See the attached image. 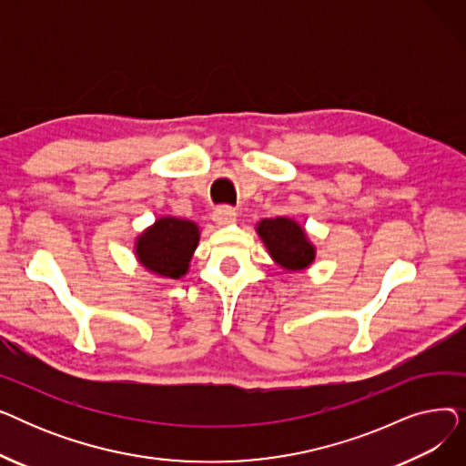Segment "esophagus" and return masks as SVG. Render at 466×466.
I'll use <instances>...</instances> for the list:
<instances>
[{"label": "esophagus", "instance_id": "obj_1", "mask_svg": "<svg viewBox=\"0 0 466 466\" xmlns=\"http://www.w3.org/2000/svg\"><path fill=\"white\" fill-rule=\"evenodd\" d=\"M211 217H213L217 227H227V225L236 223L238 213H236V209L230 208V206H220V208H217V209L213 211Z\"/></svg>", "mask_w": 466, "mask_h": 466}]
</instances>
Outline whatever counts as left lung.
<instances>
[{
    "mask_svg": "<svg viewBox=\"0 0 466 466\" xmlns=\"http://www.w3.org/2000/svg\"><path fill=\"white\" fill-rule=\"evenodd\" d=\"M257 232L268 253L289 272H300L315 260V248L297 220L287 217L262 218Z\"/></svg>",
    "mask_w": 466,
    "mask_h": 466,
    "instance_id": "8db88e82",
    "label": "left lung"
}]
</instances>
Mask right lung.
<instances>
[{
  "label": "right lung",
  "instance_id": "right-lung-1",
  "mask_svg": "<svg viewBox=\"0 0 466 466\" xmlns=\"http://www.w3.org/2000/svg\"><path fill=\"white\" fill-rule=\"evenodd\" d=\"M198 241L200 228L192 220L162 217L137 236L136 257L155 276L179 279L188 272V262Z\"/></svg>",
  "mask_w": 466,
  "mask_h": 466
}]
</instances>
